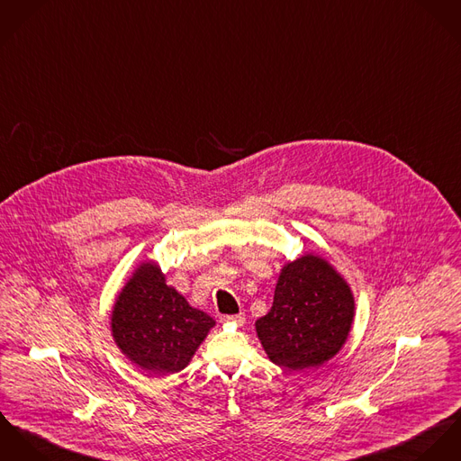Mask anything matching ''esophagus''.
I'll return each mask as SVG.
<instances>
[{"label": "esophagus", "instance_id": "34e87169", "mask_svg": "<svg viewBox=\"0 0 461 461\" xmlns=\"http://www.w3.org/2000/svg\"><path fill=\"white\" fill-rule=\"evenodd\" d=\"M222 321L233 323V325H237V327H242V325L246 323V316H244V312H239V314H233V316H224Z\"/></svg>", "mask_w": 461, "mask_h": 461}]
</instances>
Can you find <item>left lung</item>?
<instances>
[{
  "instance_id": "left-lung-1",
  "label": "left lung",
  "mask_w": 461,
  "mask_h": 461,
  "mask_svg": "<svg viewBox=\"0 0 461 461\" xmlns=\"http://www.w3.org/2000/svg\"><path fill=\"white\" fill-rule=\"evenodd\" d=\"M354 314V294L343 276L321 256L304 255L281 268L274 303L256 320V334L274 364L303 371L341 350Z\"/></svg>"
}]
</instances>
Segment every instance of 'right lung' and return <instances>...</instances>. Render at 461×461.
<instances>
[{
    "instance_id": "right-lung-1",
    "label": "right lung",
    "mask_w": 461,
    "mask_h": 461,
    "mask_svg": "<svg viewBox=\"0 0 461 461\" xmlns=\"http://www.w3.org/2000/svg\"><path fill=\"white\" fill-rule=\"evenodd\" d=\"M215 325L189 306L155 261L141 263L116 297L111 334L120 352L150 375L182 371Z\"/></svg>"
}]
</instances>
